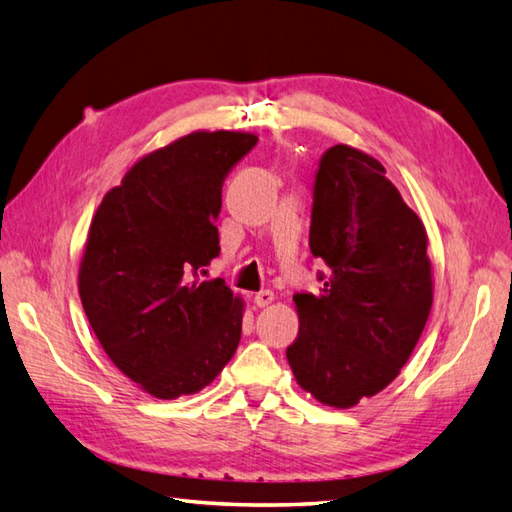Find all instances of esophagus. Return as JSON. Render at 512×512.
I'll return each mask as SVG.
<instances>
[{
  "label": "esophagus",
  "instance_id": "1",
  "mask_svg": "<svg viewBox=\"0 0 512 512\" xmlns=\"http://www.w3.org/2000/svg\"><path fill=\"white\" fill-rule=\"evenodd\" d=\"M253 302H255L259 308L270 306V304L275 302V293H273V290H262V293H257V295L253 297Z\"/></svg>",
  "mask_w": 512,
  "mask_h": 512
}]
</instances>
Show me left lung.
Listing matches in <instances>:
<instances>
[{
  "label": "left lung",
  "mask_w": 512,
  "mask_h": 512,
  "mask_svg": "<svg viewBox=\"0 0 512 512\" xmlns=\"http://www.w3.org/2000/svg\"><path fill=\"white\" fill-rule=\"evenodd\" d=\"M422 219L364 150L328 148L315 177L310 253L328 266L319 295L293 297L299 333L286 348L317 402L353 408L399 375L433 306Z\"/></svg>",
  "instance_id": "8db88e82"
}]
</instances>
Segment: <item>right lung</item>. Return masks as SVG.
Here are the masks:
<instances>
[{"instance_id": "1", "label": "right lung", "mask_w": 512, "mask_h": 512, "mask_svg": "<svg viewBox=\"0 0 512 512\" xmlns=\"http://www.w3.org/2000/svg\"><path fill=\"white\" fill-rule=\"evenodd\" d=\"M257 144L239 130H195L128 168L90 222L79 297L99 344L148 395H195L242 339L244 299L199 270L219 255L226 175Z\"/></svg>"}]
</instances>
